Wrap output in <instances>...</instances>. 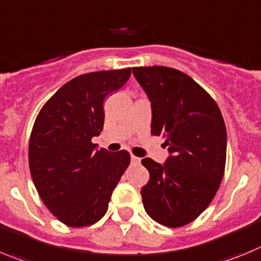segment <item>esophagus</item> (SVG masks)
Returning <instances> with one entry per match:
<instances>
[{"mask_svg": "<svg viewBox=\"0 0 261 261\" xmlns=\"http://www.w3.org/2000/svg\"><path fill=\"white\" fill-rule=\"evenodd\" d=\"M130 160H132V164H140V162H141L140 158L135 156V155H132V156H130Z\"/></svg>", "mask_w": 261, "mask_h": 261, "instance_id": "34e87169", "label": "esophagus"}]
</instances>
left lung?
I'll list each match as a JSON object with an SVG mask.
<instances>
[{"instance_id":"obj_1","label":"left lung","mask_w":261,"mask_h":261,"mask_svg":"<svg viewBox=\"0 0 261 261\" xmlns=\"http://www.w3.org/2000/svg\"><path fill=\"white\" fill-rule=\"evenodd\" d=\"M152 107L151 135L162 136L171 156L142 166L150 180L141 190L145 211L168 228L194 221L223 181L226 128L214 98L190 76L171 67H133Z\"/></svg>"}]
</instances>
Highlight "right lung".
Here are the masks:
<instances>
[{"label":"right lung","mask_w":261,"mask_h":261,"mask_svg":"<svg viewBox=\"0 0 261 261\" xmlns=\"http://www.w3.org/2000/svg\"><path fill=\"white\" fill-rule=\"evenodd\" d=\"M130 72L97 71L72 79L47 99L33 124L31 176L46 208L67 226L99 221L130 163L125 150H97L92 142L103 129L105 98L120 89Z\"/></svg>","instance_id":"obj_1"}]
</instances>
